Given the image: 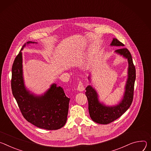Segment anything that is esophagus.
I'll list each match as a JSON object with an SVG mask.
<instances>
[{"mask_svg": "<svg viewBox=\"0 0 151 151\" xmlns=\"http://www.w3.org/2000/svg\"><path fill=\"white\" fill-rule=\"evenodd\" d=\"M77 90L80 92H82L85 90L84 85H83V82L81 81H79V82H78V84L77 86Z\"/></svg>", "mask_w": 151, "mask_h": 151, "instance_id": "obj_1", "label": "esophagus"}]
</instances>
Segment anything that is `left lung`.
Returning <instances> with one entry per match:
<instances>
[{
  "mask_svg": "<svg viewBox=\"0 0 151 151\" xmlns=\"http://www.w3.org/2000/svg\"><path fill=\"white\" fill-rule=\"evenodd\" d=\"M111 45L122 47L124 44L116 38H113ZM115 52L127 58L129 64L128 78L122 101L116 106H105L98 101V95L94 89L91 86H88L86 88L85 94L88 100V109L91 118L94 122L101 124H108L118 119L129 109L133 100L136 74L131 55L129 50L124 47L117 49ZM88 78L90 80V77Z\"/></svg>",
  "mask_w": 151,
  "mask_h": 151,
  "instance_id": "8db88e82",
  "label": "left lung"
}]
</instances>
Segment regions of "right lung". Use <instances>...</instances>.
Returning <instances> with one entry per match:
<instances>
[{"mask_svg":"<svg viewBox=\"0 0 151 151\" xmlns=\"http://www.w3.org/2000/svg\"><path fill=\"white\" fill-rule=\"evenodd\" d=\"M27 44L34 43L32 41ZM24 44L21 50H23ZM11 89L25 119L35 126L48 130H56L63 127L67 120L70 98L62 88L52 85L41 96H35L26 91L22 72V55L20 52L12 66Z\"/></svg>","mask_w":151,"mask_h":151,"instance_id":"1","label":"right lung"}]
</instances>
